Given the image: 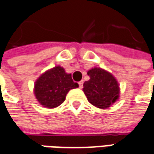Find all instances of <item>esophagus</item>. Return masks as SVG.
<instances>
[{
  "label": "esophagus",
  "instance_id": "1",
  "mask_svg": "<svg viewBox=\"0 0 154 154\" xmlns=\"http://www.w3.org/2000/svg\"><path fill=\"white\" fill-rule=\"evenodd\" d=\"M78 84H79V88H82V87H83V81H80L78 82Z\"/></svg>",
  "mask_w": 154,
  "mask_h": 154
}]
</instances>
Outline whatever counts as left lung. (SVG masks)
Here are the masks:
<instances>
[{
  "mask_svg": "<svg viewBox=\"0 0 154 154\" xmlns=\"http://www.w3.org/2000/svg\"><path fill=\"white\" fill-rule=\"evenodd\" d=\"M89 80L83 83L82 90L88 102L99 109H107L120 97V85L110 72L100 67L88 71Z\"/></svg>",
  "mask_w": 154,
  "mask_h": 154,
  "instance_id": "obj_1",
  "label": "left lung"
}]
</instances>
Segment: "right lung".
Returning <instances> with one entry per match:
<instances>
[{
	"label": "right lung",
	"mask_w": 154,
	"mask_h": 154,
	"mask_svg": "<svg viewBox=\"0 0 154 154\" xmlns=\"http://www.w3.org/2000/svg\"><path fill=\"white\" fill-rule=\"evenodd\" d=\"M72 74L56 66L41 74L34 83L33 94L39 104L47 109H54L63 103L69 91L78 88Z\"/></svg>",
	"instance_id": "right-lung-1"
}]
</instances>
